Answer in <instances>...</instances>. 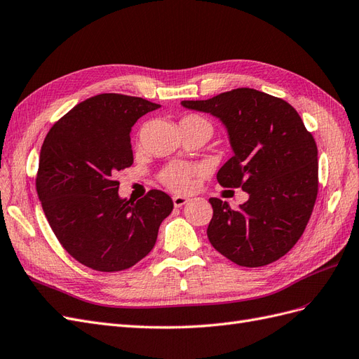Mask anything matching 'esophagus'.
<instances>
[{
    "mask_svg": "<svg viewBox=\"0 0 359 359\" xmlns=\"http://www.w3.org/2000/svg\"><path fill=\"white\" fill-rule=\"evenodd\" d=\"M172 201H173V205H175V208H181L182 205H186L189 202V198L180 196V194H175V196L172 198Z\"/></svg>",
    "mask_w": 359,
    "mask_h": 359,
    "instance_id": "obj_1",
    "label": "esophagus"
}]
</instances>
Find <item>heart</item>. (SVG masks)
Masks as SVG:
<instances>
[{"label": "heart", "instance_id": "1", "mask_svg": "<svg viewBox=\"0 0 359 359\" xmlns=\"http://www.w3.org/2000/svg\"><path fill=\"white\" fill-rule=\"evenodd\" d=\"M187 121L205 123L211 127V124L199 115H187L181 119V123H187ZM194 175H196V168H193L190 165H182V163H173V165H169L168 168H165L160 172V181L172 190L184 191L191 186Z\"/></svg>", "mask_w": 359, "mask_h": 359}]
</instances>
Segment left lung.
<instances>
[{
	"instance_id": "left-lung-1",
	"label": "left lung",
	"mask_w": 359,
	"mask_h": 359,
	"mask_svg": "<svg viewBox=\"0 0 359 359\" xmlns=\"http://www.w3.org/2000/svg\"><path fill=\"white\" fill-rule=\"evenodd\" d=\"M181 104L217 116L233 156L217 172L223 187H241L248 201L232 210L211 198L208 240L240 266H264L298 243L318 198V147L293 107L266 93L236 88Z\"/></svg>"
}]
</instances>
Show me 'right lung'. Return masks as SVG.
I'll return each mask as SVG.
<instances>
[{
	"instance_id": "1",
	"label": "right lung",
	"mask_w": 359,
	"mask_h": 359,
	"mask_svg": "<svg viewBox=\"0 0 359 359\" xmlns=\"http://www.w3.org/2000/svg\"><path fill=\"white\" fill-rule=\"evenodd\" d=\"M160 104L124 94H99L52 126L41 145L36 189L66 252L82 265L115 273L153 250L173 210L165 191L121 199L116 173L133 165L130 132Z\"/></svg>"
}]
</instances>
